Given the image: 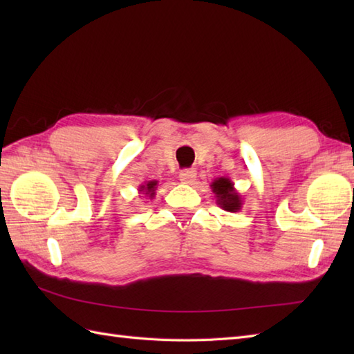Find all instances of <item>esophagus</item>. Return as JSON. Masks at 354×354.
I'll list each match as a JSON object with an SVG mask.
<instances>
[{
  "label": "esophagus",
  "instance_id": "obj_1",
  "mask_svg": "<svg viewBox=\"0 0 354 354\" xmlns=\"http://www.w3.org/2000/svg\"><path fill=\"white\" fill-rule=\"evenodd\" d=\"M179 179H181L184 184L192 185L194 181H196V170H193V169L183 170L181 173H179Z\"/></svg>",
  "mask_w": 354,
  "mask_h": 354
}]
</instances>
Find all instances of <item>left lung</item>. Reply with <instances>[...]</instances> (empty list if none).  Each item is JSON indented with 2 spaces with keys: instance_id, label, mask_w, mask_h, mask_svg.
I'll use <instances>...</instances> for the list:
<instances>
[{
  "instance_id": "8db88e82",
  "label": "left lung",
  "mask_w": 354,
  "mask_h": 354,
  "mask_svg": "<svg viewBox=\"0 0 354 354\" xmlns=\"http://www.w3.org/2000/svg\"><path fill=\"white\" fill-rule=\"evenodd\" d=\"M209 187H212V192L214 193L216 204L222 209H225V212L237 213L242 209V196H240L239 192L234 189V183H232L230 178H216L214 181L209 184Z\"/></svg>"
}]
</instances>
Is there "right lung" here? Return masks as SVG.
Wrapping results in <instances>:
<instances>
[{
    "instance_id": "obj_1",
    "label": "right lung",
    "mask_w": 354,
    "mask_h": 354,
    "mask_svg": "<svg viewBox=\"0 0 354 354\" xmlns=\"http://www.w3.org/2000/svg\"><path fill=\"white\" fill-rule=\"evenodd\" d=\"M156 187H158V181H146L145 184H141L138 187V193L149 199H153L156 194Z\"/></svg>"
}]
</instances>
